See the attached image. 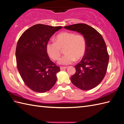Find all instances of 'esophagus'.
<instances>
[{
  "label": "esophagus",
  "instance_id": "1",
  "mask_svg": "<svg viewBox=\"0 0 124 124\" xmlns=\"http://www.w3.org/2000/svg\"><path fill=\"white\" fill-rule=\"evenodd\" d=\"M67 68H68L67 67H60V69L61 70H64V69H67Z\"/></svg>",
  "mask_w": 124,
  "mask_h": 124
}]
</instances>
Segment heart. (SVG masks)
<instances>
[{"label":"heart","mask_w":124,"mask_h":124,"mask_svg":"<svg viewBox=\"0 0 124 124\" xmlns=\"http://www.w3.org/2000/svg\"><path fill=\"white\" fill-rule=\"evenodd\" d=\"M47 54L53 60L59 59L62 50L65 54L59 61L61 64L67 65L76 60H79L85 55L86 41L81 35H76L71 32H63L59 34L55 41H49L46 45Z\"/></svg>","instance_id":"b5f03b06"}]
</instances>
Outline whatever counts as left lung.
<instances>
[{"label":"left lung","mask_w":124,"mask_h":124,"mask_svg":"<svg viewBox=\"0 0 124 124\" xmlns=\"http://www.w3.org/2000/svg\"><path fill=\"white\" fill-rule=\"evenodd\" d=\"M64 28L77 31L86 39L85 55L75 66L76 73L71 81L82 90H90L98 85L106 74L109 59L106 44L101 34L87 24L78 23Z\"/></svg>","instance_id":"left-lung-1"}]
</instances>
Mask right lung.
Wrapping results in <instances>:
<instances>
[{"label":"right lung","mask_w":124,"mask_h":124,"mask_svg":"<svg viewBox=\"0 0 124 124\" xmlns=\"http://www.w3.org/2000/svg\"><path fill=\"white\" fill-rule=\"evenodd\" d=\"M62 28L36 24L18 39L15 52L17 69L25 85L34 92L45 93L56 82L60 67L50 60L46 47L50 38Z\"/></svg>","instance_id":"right-lung-1"}]
</instances>
